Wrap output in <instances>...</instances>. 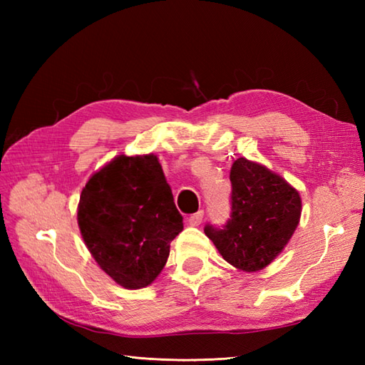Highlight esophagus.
<instances>
[{"mask_svg":"<svg viewBox=\"0 0 365 365\" xmlns=\"http://www.w3.org/2000/svg\"><path fill=\"white\" fill-rule=\"evenodd\" d=\"M202 220H204V212L199 210L197 213L190 216V218H188V224H190V226H199V224L202 222Z\"/></svg>","mask_w":365,"mask_h":365,"instance_id":"obj_1","label":"esophagus"}]
</instances>
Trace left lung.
I'll return each mask as SVG.
<instances>
[{"mask_svg": "<svg viewBox=\"0 0 365 365\" xmlns=\"http://www.w3.org/2000/svg\"><path fill=\"white\" fill-rule=\"evenodd\" d=\"M232 215L226 226H207L222 259L246 273L268 267L282 252L301 218L298 190L267 166L237 158L230 169Z\"/></svg>", "mask_w": 365, "mask_h": 365, "instance_id": "8db88e82", "label": "left lung"}]
</instances>
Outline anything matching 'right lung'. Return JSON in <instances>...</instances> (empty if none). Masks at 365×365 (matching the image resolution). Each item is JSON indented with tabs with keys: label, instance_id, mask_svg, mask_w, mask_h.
I'll use <instances>...</instances> for the list:
<instances>
[{
	"label": "right lung",
	"instance_id": "right-lung-1",
	"mask_svg": "<svg viewBox=\"0 0 365 365\" xmlns=\"http://www.w3.org/2000/svg\"><path fill=\"white\" fill-rule=\"evenodd\" d=\"M78 227L97 265L123 289L150 285L183 230L157 155H118L91 175L78 202Z\"/></svg>",
	"mask_w": 365,
	"mask_h": 365
}]
</instances>
